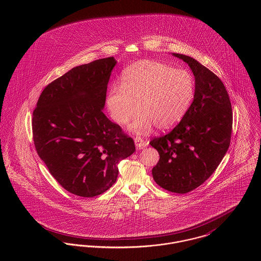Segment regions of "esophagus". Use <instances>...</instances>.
Returning a JSON list of instances; mask_svg holds the SVG:
<instances>
[{"mask_svg":"<svg viewBox=\"0 0 261 261\" xmlns=\"http://www.w3.org/2000/svg\"><path fill=\"white\" fill-rule=\"evenodd\" d=\"M135 144H136V147L139 148V149H142V148H146L148 146V143L146 141H144L142 138L140 137H136L135 138Z\"/></svg>","mask_w":261,"mask_h":261,"instance_id":"34e87169","label":"esophagus"}]
</instances>
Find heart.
<instances>
[{"label":"heart","mask_w":261,"mask_h":261,"mask_svg":"<svg viewBox=\"0 0 261 261\" xmlns=\"http://www.w3.org/2000/svg\"><path fill=\"white\" fill-rule=\"evenodd\" d=\"M195 94V80L185 69L151 60L138 61L121 74L119 85L107 95V109L118 125L126 124L138 111L129 128L148 134L153 125L167 130L185 116Z\"/></svg>","instance_id":"heart-1"}]
</instances>
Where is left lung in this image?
<instances>
[{
  "mask_svg": "<svg viewBox=\"0 0 261 261\" xmlns=\"http://www.w3.org/2000/svg\"><path fill=\"white\" fill-rule=\"evenodd\" d=\"M173 55L190 66L195 94L182 120L169 134L149 142L160 154L151 174L163 189L186 194L202 185L221 163L230 145L233 113L217 75L190 56Z\"/></svg>",
  "mask_w": 261,
  "mask_h": 261,
  "instance_id": "8db88e82",
  "label": "left lung"
}]
</instances>
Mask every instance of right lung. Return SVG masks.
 <instances>
[{"label": "right lung", "instance_id": "add662e5", "mask_svg": "<svg viewBox=\"0 0 261 261\" xmlns=\"http://www.w3.org/2000/svg\"><path fill=\"white\" fill-rule=\"evenodd\" d=\"M115 64L109 57L72 68L44 88L33 112L40 159L61 186L80 197L109 190L118 163L136 150L134 140L102 112Z\"/></svg>", "mask_w": 261, "mask_h": 261}]
</instances>
